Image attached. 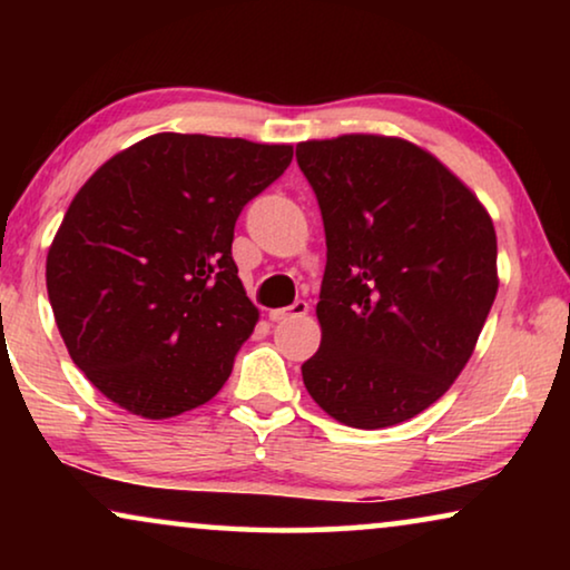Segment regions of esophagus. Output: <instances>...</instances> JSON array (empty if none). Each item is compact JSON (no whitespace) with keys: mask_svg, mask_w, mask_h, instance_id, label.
Listing matches in <instances>:
<instances>
[{"mask_svg":"<svg viewBox=\"0 0 570 570\" xmlns=\"http://www.w3.org/2000/svg\"><path fill=\"white\" fill-rule=\"evenodd\" d=\"M306 314H308V303L306 301H295L293 306L269 311V318H272V322H285V318H298V316H306Z\"/></svg>","mask_w":570,"mask_h":570,"instance_id":"obj_1","label":"esophagus"}]
</instances>
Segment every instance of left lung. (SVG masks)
<instances>
[{
  "mask_svg": "<svg viewBox=\"0 0 570 570\" xmlns=\"http://www.w3.org/2000/svg\"><path fill=\"white\" fill-rule=\"evenodd\" d=\"M295 158L326 233L322 345L303 384L350 428L404 423L449 392L478 345L498 293L493 220L407 139H308Z\"/></svg>",
  "mask_w": 570,
  "mask_h": 570,
  "instance_id": "obj_1",
  "label": "left lung"
}]
</instances>
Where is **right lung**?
Returning <instances> with one entry per match:
<instances>
[{"instance_id": "add662e5", "label": "right lung", "mask_w": 570, "mask_h": 570, "mask_svg": "<svg viewBox=\"0 0 570 570\" xmlns=\"http://www.w3.org/2000/svg\"><path fill=\"white\" fill-rule=\"evenodd\" d=\"M291 160V145L160 131L75 194L46 291L69 357L100 394L163 420L220 392L259 322L233 228Z\"/></svg>"}]
</instances>
